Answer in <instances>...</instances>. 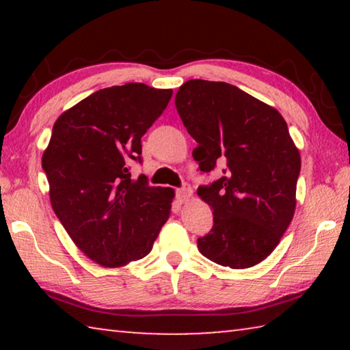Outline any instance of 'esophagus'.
Segmentation results:
<instances>
[{"mask_svg":"<svg viewBox=\"0 0 350 350\" xmlns=\"http://www.w3.org/2000/svg\"><path fill=\"white\" fill-rule=\"evenodd\" d=\"M176 194H177V199H179L180 202H185V200H188L189 198H191L193 189L187 185V187H182V188L177 189Z\"/></svg>","mask_w":350,"mask_h":350,"instance_id":"obj_1","label":"esophagus"}]
</instances>
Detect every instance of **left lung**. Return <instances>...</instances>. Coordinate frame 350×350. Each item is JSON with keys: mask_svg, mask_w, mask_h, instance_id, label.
<instances>
[{"mask_svg": "<svg viewBox=\"0 0 350 350\" xmlns=\"http://www.w3.org/2000/svg\"><path fill=\"white\" fill-rule=\"evenodd\" d=\"M176 108L198 142L193 157L202 173L221 171L198 194L213 208V228L199 252L230 269L259 264L292 222L301 156L275 108L224 81L188 80Z\"/></svg>", "mask_w": 350, "mask_h": 350, "instance_id": "obj_1", "label": "left lung"}]
</instances>
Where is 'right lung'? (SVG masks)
I'll use <instances>...</instances> for the list:
<instances>
[{
	"instance_id": "add662e5",
	"label": "right lung",
	"mask_w": 350,
	"mask_h": 350,
	"mask_svg": "<svg viewBox=\"0 0 350 350\" xmlns=\"http://www.w3.org/2000/svg\"><path fill=\"white\" fill-rule=\"evenodd\" d=\"M173 91L144 83L105 88L57 118L41 165L52 208L80 250L103 267H123L151 252L168 221L173 188L131 179L142 135Z\"/></svg>"
}]
</instances>
